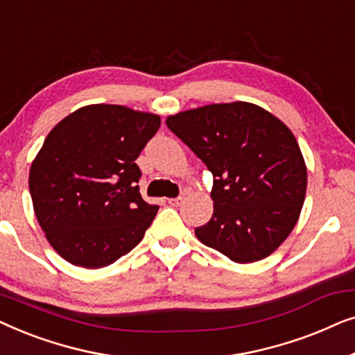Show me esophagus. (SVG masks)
<instances>
[{
    "label": "esophagus",
    "instance_id": "34e87169",
    "mask_svg": "<svg viewBox=\"0 0 355 355\" xmlns=\"http://www.w3.org/2000/svg\"><path fill=\"white\" fill-rule=\"evenodd\" d=\"M168 203L171 207H179L182 203V197H174V198H168Z\"/></svg>",
    "mask_w": 355,
    "mask_h": 355
}]
</instances>
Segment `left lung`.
<instances>
[{"label": "left lung", "mask_w": 355, "mask_h": 355, "mask_svg": "<svg viewBox=\"0 0 355 355\" xmlns=\"http://www.w3.org/2000/svg\"><path fill=\"white\" fill-rule=\"evenodd\" d=\"M213 174L211 220L197 239L237 263L278 249L299 220L307 168L288 125L260 106L207 105L166 119Z\"/></svg>", "instance_id": "8db88e82"}]
</instances>
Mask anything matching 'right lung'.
Here are the masks:
<instances>
[{
  "label": "right lung",
  "instance_id": "obj_1",
  "mask_svg": "<svg viewBox=\"0 0 355 355\" xmlns=\"http://www.w3.org/2000/svg\"><path fill=\"white\" fill-rule=\"evenodd\" d=\"M159 116L121 105H89L46 135L28 174L33 211L62 259L101 268L129 254L158 205L140 196L135 163Z\"/></svg>",
  "mask_w": 355,
  "mask_h": 355
}]
</instances>
